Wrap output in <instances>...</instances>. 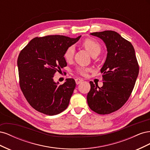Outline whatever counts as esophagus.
Instances as JSON below:
<instances>
[{
    "mask_svg": "<svg viewBox=\"0 0 150 150\" xmlns=\"http://www.w3.org/2000/svg\"><path fill=\"white\" fill-rule=\"evenodd\" d=\"M76 81V84H79L80 83H81L83 81V79H80V78H77L75 79Z\"/></svg>",
    "mask_w": 150,
    "mask_h": 150,
    "instance_id": "34e87169",
    "label": "esophagus"
}]
</instances>
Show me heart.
I'll return each mask as SVG.
<instances>
[{"label": "heart", "instance_id": "heart-1", "mask_svg": "<svg viewBox=\"0 0 150 150\" xmlns=\"http://www.w3.org/2000/svg\"><path fill=\"white\" fill-rule=\"evenodd\" d=\"M83 46L87 50V51L91 54L92 56L99 54L101 52V47L99 43L96 40L91 39H87L84 40L82 43ZM75 54V47L74 46H69L67 47L64 52V57L67 62H71ZM91 70V68L86 67H79L76 69V71L78 74L81 76H85L87 75L88 72Z\"/></svg>", "mask_w": 150, "mask_h": 150}]
</instances>
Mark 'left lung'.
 <instances>
[{"label":"left lung","instance_id":"obj_1","mask_svg":"<svg viewBox=\"0 0 150 150\" xmlns=\"http://www.w3.org/2000/svg\"><path fill=\"white\" fill-rule=\"evenodd\" d=\"M103 40L107 49L101 69L103 85L90 81L87 101L91 110L107 115L118 110L128 101L139 74V66L131 43L112 30L91 33Z\"/></svg>","mask_w":150,"mask_h":150}]
</instances>
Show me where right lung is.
<instances>
[{
  "instance_id": "right-lung-1",
  "label": "right lung",
  "mask_w": 150,
  "mask_h": 150,
  "mask_svg": "<svg viewBox=\"0 0 150 150\" xmlns=\"http://www.w3.org/2000/svg\"><path fill=\"white\" fill-rule=\"evenodd\" d=\"M61 35L35 38L21 51L17 59L20 87L27 101L36 111L53 116L64 111L76 87L74 79L64 83L54 81V75L67 66L66 50L78 42Z\"/></svg>"
}]
</instances>
